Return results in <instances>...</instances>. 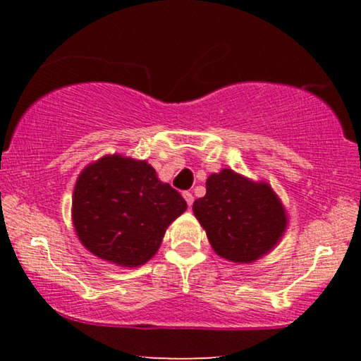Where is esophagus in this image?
<instances>
[{"mask_svg": "<svg viewBox=\"0 0 361 361\" xmlns=\"http://www.w3.org/2000/svg\"><path fill=\"white\" fill-rule=\"evenodd\" d=\"M183 197H185V200H186V202H188V205H189V207L192 205V202H194V195H192V192L185 191V192H183Z\"/></svg>", "mask_w": 361, "mask_h": 361, "instance_id": "1", "label": "esophagus"}]
</instances>
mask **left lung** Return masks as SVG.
<instances>
[{
  "label": "left lung",
  "mask_w": 361,
  "mask_h": 361,
  "mask_svg": "<svg viewBox=\"0 0 361 361\" xmlns=\"http://www.w3.org/2000/svg\"><path fill=\"white\" fill-rule=\"evenodd\" d=\"M207 194L192 205L210 245L232 262H253L276 247L286 215L267 183H255L229 169L207 178Z\"/></svg>",
  "instance_id": "8db88e82"
}]
</instances>
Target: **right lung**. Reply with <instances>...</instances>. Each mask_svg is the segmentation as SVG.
<instances>
[{"label": "right lung", "instance_id": "obj_1", "mask_svg": "<svg viewBox=\"0 0 361 361\" xmlns=\"http://www.w3.org/2000/svg\"><path fill=\"white\" fill-rule=\"evenodd\" d=\"M186 207L176 189L157 180L149 164L113 154L79 175L73 224L90 253L137 267L156 255L169 224Z\"/></svg>", "mask_w": 361, "mask_h": 361}]
</instances>
